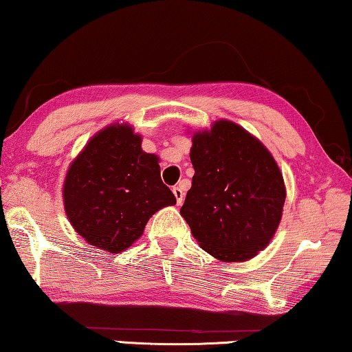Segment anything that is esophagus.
Instances as JSON below:
<instances>
[{
    "label": "esophagus",
    "instance_id": "obj_1",
    "mask_svg": "<svg viewBox=\"0 0 352 352\" xmlns=\"http://www.w3.org/2000/svg\"><path fill=\"white\" fill-rule=\"evenodd\" d=\"M173 194H175V197H176V204L182 205V201H184V190H182V187H179V186L173 187Z\"/></svg>",
    "mask_w": 352,
    "mask_h": 352
}]
</instances>
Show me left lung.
Wrapping results in <instances>:
<instances>
[{
  "mask_svg": "<svg viewBox=\"0 0 352 352\" xmlns=\"http://www.w3.org/2000/svg\"><path fill=\"white\" fill-rule=\"evenodd\" d=\"M195 175L181 208L200 247L221 261H247L267 247L282 218L285 186L256 138L219 120L194 134Z\"/></svg>",
  "mask_w": 352,
  "mask_h": 352,
  "instance_id": "1",
  "label": "left lung"
}]
</instances>
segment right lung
<instances>
[{
  "label": "right lung",
  "instance_id": "1",
  "mask_svg": "<svg viewBox=\"0 0 352 352\" xmlns=\"http://www.w3.org/2000/svg\"><path fill=\"white\" fill-rule=\"evenodd\" d=\"M176 197L163 184L158 157L141 148L128 124L102 129L75 158L64 182L72 226L86 242L109 253L131 247L148 218Z\"/></svg>",
  "mask_w": 352,
  "mask_h": 352
}]
</instances>
